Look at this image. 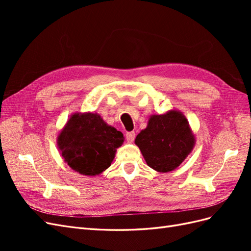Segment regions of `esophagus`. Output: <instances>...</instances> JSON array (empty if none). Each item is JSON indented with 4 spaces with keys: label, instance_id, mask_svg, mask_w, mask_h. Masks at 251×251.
Listing matches in <instances>:
<instances>
[{
    "label": "esophagus",
    "instance_id": "34e87169",
    "mask_svg": "<svg viewBox=\"0 0 251 251\" xmlns=\"http://www.w3.org/2000/svg\"><path fill=\"white\" fill-rule=\"evenodd\" d=\"M126 138L127 142H133L135 139V133L134 132H128L126 134Z\"/></svg>",
    "mask_w": 251,
    "mask_h": 251
}]
</instances>
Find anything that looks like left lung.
Masks as SVG:
<instances>
[{
  "label": "left lung",
  "instance_id": "left-lung-1",
  "mask_svg": "<svg viewBox=\"0 0 251 251\" xmlns=\"http://www.w3.org/2000/svg\"><path fill=\"white\" fill-rule=\"evenodd\" d=\"M195 143L188 120L178 110L151 115L147 127L135 139L147 164L159 173L176 170L192 153Z\"/></svg>",
  "mask_w": 251,
  "mask_h": 251
}]
</instances>
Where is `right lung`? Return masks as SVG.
<instances>
[{
  "instance_id": "1",
  "label": "right lung",
  "mask_w": 251,
  "mask_h": 251,
  "mask_svg": "<svg viewBox=\"0 0 251 251\" xmlns=\"http://www.w3.org/2000/svg\"><path fill=\"white\" fill-rule=\"evenodd\" d=\"M56 140L64 161L73 171L96 176L111 166L125 137L104 123L100 114L76 112L68 119Z\"/></svg>"
}]
</instances>
